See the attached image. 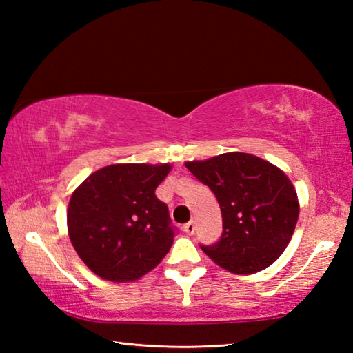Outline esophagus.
<instances>
[{
	"instance_id": "34e87169",
	"label": "esophagus",
	"mask_w": 353,
	"mask_h": 353,
	"mask_svg": "<svg viewBox=\"0 0 353 353\" xmlns=\"http://www.w3.org/2000/svg\"><path fill=\"white\" fill-rule=\"evenodd\" d=\"M194 229H196V227H194V221H190V223H187V224L183 225V232H185V234H187V235H193V234H194Z\"/></svg>"
}]
</instances>
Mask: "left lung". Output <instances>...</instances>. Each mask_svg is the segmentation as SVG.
<instances>
[{
    "mask_svg": "<svg viewBox=\"0 0 353 353\" xmlns=\"http://www.w3.org/2000/svg\"><path fill=\"white\" fill-rule=\"evenodd\" d=\"M185 166L216 196L223 235L201 246L234 274H254L276 261L294 234L299 201L285 172L246 152H225Z\"/></svg>",
    "mask_w": 353,
    "mask_h": 353,
    "instance_id": "1",
    "label": "left lung"
}]
</instances>
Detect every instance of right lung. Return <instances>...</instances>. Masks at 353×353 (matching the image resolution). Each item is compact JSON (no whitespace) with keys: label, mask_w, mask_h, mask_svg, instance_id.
<instances>
[{"label":"right lung","mask_w":353,"mask_h":353,"mask_svg":"<svg viewBox=\"0 0 353 353\" xmlns=\"http://www.w3.org/2000/svg\"><path fill=\"white\" fill-rule=\"evenodd\" d=\"M170 163H118L88 176L71 194L67 225L81 260L104 280L134 282L152 271L174 241L168 207L155 188Z\"/></svg>","instance_id":"add662e5"}]
</instances>
